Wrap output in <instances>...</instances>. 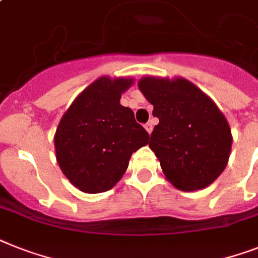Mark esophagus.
<instances>
[{"label":"esophagus","instance_id":"1","mask_svg":"<svg viewBox=\"0 0 258 258\" xmlns=\"http://www.w3.org/2000/svg\"><path fill=\"white\" fill-rule=\"evenodd\" d=\"M144 128L147 130L148 134H151V133H152V130H154V125H152V123L148 122V123H146V125H144Z\"/></svg>","mask_w":258,"mask_h":258}]
</instances>
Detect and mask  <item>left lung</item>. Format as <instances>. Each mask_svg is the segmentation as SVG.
I'll return each instance as SVG.
<instances>
[{
    "label": "left lung",
    "instance_id": "1",
    "mask_svg": "<svg viewBox=\"0 0 258 258\" xmlns=\"http://www.w3.org/2000/svg\"><path fill=\"white\" fill-rule=\"evenodd\" d=\"M139 89L159 119L148 146L167 180L180 190L208 187L227 167L231 154L232 134L223 112L184 78L144 77Z\"/></svg>",
    "mask_w": 258,
    "mask_h": 258
}]
</instances>
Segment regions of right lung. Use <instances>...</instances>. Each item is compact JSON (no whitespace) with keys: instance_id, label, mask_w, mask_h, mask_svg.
<instances>
[{"instance_id":"add662e5","label":"right lung","mask_w":258,"mask_h":258,"mask_svg":"<svg viewBox=\"0 0 258 258\" xmlns=\"http://www.w3.org/2000/svg\"><path fill=\"white\" fill-rule=\"evenodd\" d=\"M131 78L102 77L85 89L60 119L55 136L56 162L74 187L86 194L111 189L124 175L133 152L150 135L120 104Z\"/></svg>"}]
</instances>
